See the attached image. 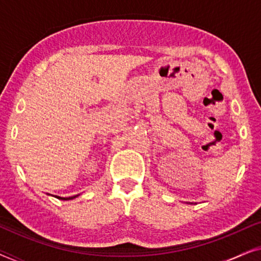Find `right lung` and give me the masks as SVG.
<instances>
[{
    "mask_svg": "<svg viewBox=\"0 0 261 261\" xmlns=\"http://www.w3.org/2000/svg\"><path fill=\"white\" fill-rule=\"evenodd\" d=\"M77 196H72V197H59V196H57V198L59 199H65V201H67V199H72V198H76Z\"/></svg>",
    "mask_w": 261,
    "mask_h": 261,
    "instance_id": "obj_1",
    "label": "right lung"
}]
</instances>
